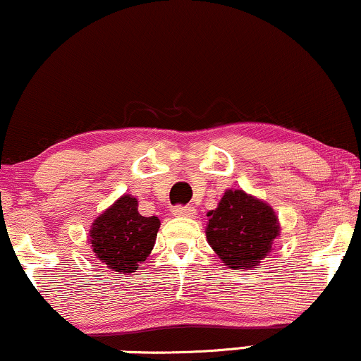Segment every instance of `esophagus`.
I'll use <instances>...</instances> for the list:
<instances>
[{
	"label": "esophagus",
	"instance_id": "esophagus-1",
	"mask_svg": "<svg viewBox=\"0 0 361 361\" xmlns=\"http://www.w3.org/2000/svg\"><path fill=\"white\" fill-rule=\"evenodd\" d=\"M173 216H185V218H192L196 214V209L192 206H176L172 209Z\"/></svg>",
	"mask_w": 361,
	"mask_h": 361
}]
</instances>
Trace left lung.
<instances>
[{
    "label": "left lung",
    "mask_w": 361,
    "mask_h": 361,
    "mask_svg": "<svg viewBox=\"0 0 361 361\" xmlns=\"http://www.w3.org/2000/svg\"><path fill=\"white\" fill-rule=\"evenodd\" d=\"M207 216V241L233 270L257 269L281 231L272 207L240 189L226 190Z\"/></svg>",
    "instance_id": "obj_1"
}]
</instances>
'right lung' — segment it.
Instances as JSON below:
<instances>
[{
	"label": "right lung",
	"mask_w": 361,
	"mask_h": 361,
	"mask_svg": "<svg viewBox=\"0 0 361 361\" xmlns=\"http://www.w3.org/2000/svg\"><path fill=\"white\" fill-rule=\"evenodd\" d=\"M159 228V218L140 214L137 199L125 194L92 223L89 238L92 252L104 265L131 274L150 255Z\"/></svg>",
	"instance_id": "add662e5"
}]
</instances>
